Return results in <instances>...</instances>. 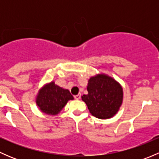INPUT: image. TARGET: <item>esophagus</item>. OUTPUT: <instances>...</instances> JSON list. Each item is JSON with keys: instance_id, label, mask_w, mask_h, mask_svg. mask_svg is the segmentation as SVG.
<instances>
[{"instance_id": "esophagus-1", "label": "esophagus", "mask_w": 159, "mask_h": 159, "mask_svg": "<svg viewBox=\"0 0 159 159\" xmlns=\"http://www.w3.org/2000/svg\"><path fill=\"white\" fill-rule=\"evenodd\" d=\"M74 98H75V99H76V100H79V99L81 98V94H77V95H75L74 96Z\"/></svg>"}]
</instances>
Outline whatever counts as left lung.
Segmentation results:
<instances>
[{
  "mask_svg": "<svg viewBox=\"0 0 159 159\" xmlns=\"http://www.w3.org/2000/svg\"><path fill=\"white\" fill-rule=\"evenodd\" d=\"M88 94L81 97L90 113L100 119L111 118L118 111L123 101L121 84L111 77L99 74L88 83Z\"/></svg>",
  "mask_w": 159,
  "mask_h": 159,
  "instance_id": "obj_1",
  "label": "left lung"
}]
</instances>
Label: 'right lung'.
Masks as SVG:
<instances>
[{"instance_id":"obj_1","label":"right lung","mask_w":159,"mask_h":159,"mask_svg":"<svg viewBox=\"0 0 159 159\" xmlns=\"http://www.w3.org/2000/svg\"><path fill=\"white\" fill-rule=\"evenodd\" d=\"M74 98L68 89H64L51 81L38 91L36 104L40 110L50 115H56Z\"/></svg>"}]
</instances>
